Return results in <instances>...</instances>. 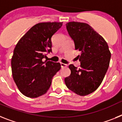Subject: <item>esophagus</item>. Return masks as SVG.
Segmentation results:
<instances>
[{
	"label": "esophagus",
	"mask_w": 122,
	"mask_h": 122,
	"mask_svg": "<svg viewBox=\"0 0 122 122\" xmlns=\"http://www.w3.org/2000/svg\"><path fill=\"white\" fill-rule=\"evenodd\" d=\"M60 64H61V67H67V64H64V63H62V62H61L60 63Z\"/></svg>",
	"instance_id": "esophagus-1"
}]
</instances>
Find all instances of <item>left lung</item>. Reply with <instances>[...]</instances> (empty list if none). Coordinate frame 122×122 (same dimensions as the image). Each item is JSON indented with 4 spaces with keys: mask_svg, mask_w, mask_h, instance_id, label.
Wrapping results in <instances>:
<instances>
[{
    "mask_svg": "<svg viewBox=\"0 0 122 122\" xmlns=\"http://www.w3.org/2000/svg\"><path fill=\"white\" fill-rule=\"evenodd\" d=\"M66 25L75 49L79 50L81 54L77 56L80 68L70 64L71 73L64 81L70 90L85 96L95 92L102 81L109 66L111 54L105 40L89 24L72 21Z\"/></svg>",
    "mask_w": 122,
    "mask_h": 122,
    "instance_id": "8db88e82",
    "label": "left lung"
}]
</instances>
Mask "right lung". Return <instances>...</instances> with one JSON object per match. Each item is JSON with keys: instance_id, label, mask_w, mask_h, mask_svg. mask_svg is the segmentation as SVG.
I'll list each match as a JSON object with an SVG mask.
<instances>
[{"instance_id": "obj_1", "label": "right lung", "mask_w": 122, "mask_h": 122, "mask_svg": "<svg viewBox=\"0 0 122 122\" xmlns=\"http://www.w3.org/2000/svg\"><path fill=\"white\" fill-rule=\"evenodd\" d=\"M62 23H41L26 32L16 45L11 58L13 80L24 96L37 98L44 95L53 77L61 69L59 62L43 61L51 52V37Z\"/></svg>"}]
</instances>
